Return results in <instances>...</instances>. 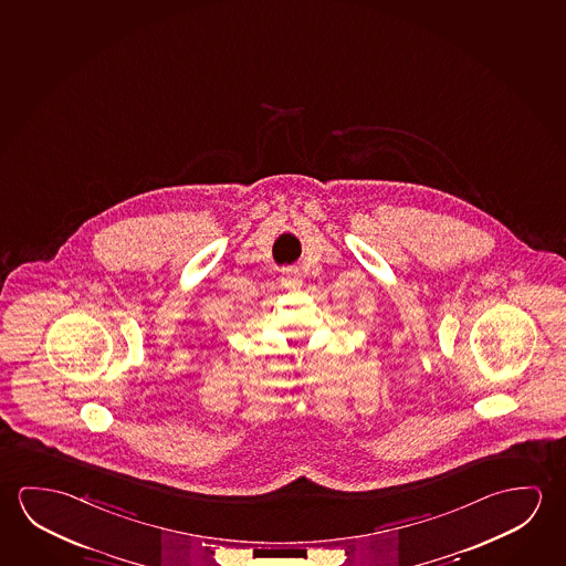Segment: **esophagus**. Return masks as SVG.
Returning a JSON list of instances; mask_svg holds the SVG:
<instances>
[{"instance_id":"34e87169","label":"esophagus","mask_w":566,"mask_h":566,"mask_svg":"<svg viewBox=\"0 0 566 566\" xmlns=\"http://www.w3.org/2000/svg\"><path fill=\"white\" fill-rule=\"evenodd\" d=\"M281 283L287 289L303 287V275L298 270H287L281 273Z\"/></svg>"}]
</instances>
